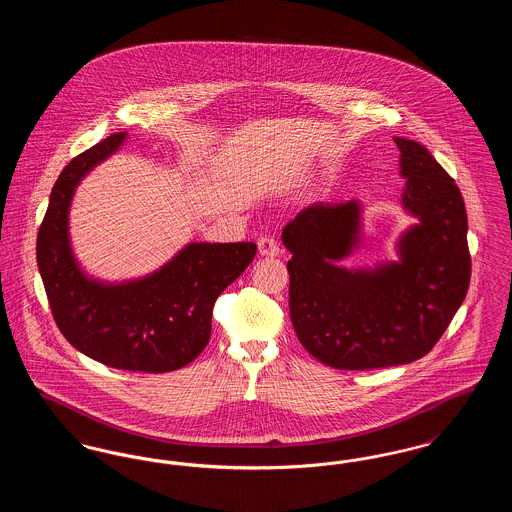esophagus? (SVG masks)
<instances>
[{"label":"esophagus","instance_id":"obj_1","mask_svg":"<svg viewBox=\"0 0 512 512\" xmlns=\"http://www.w3.org/2000/svg\"><path fill=\"white\" fill-rule=\"evenodd\" d=\"M257 245H259V253H261L263 257H276V255L280 253L278 242H276L272 236H261Z\"/></svg>","mask_w":512,"mask_h":512}]
</instances>
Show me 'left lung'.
I'll return each instance as SVG.
<instances>
[{
    "instance_id": "1",
    "label": "left lung",
    "mask_w": 512,
    "mask_h": 512,
    "mask_svg": "<svg viewBox=\"0 0 512 512\" xmlns=\"http://www.w3.org/2000/svg\"><path fill=\"white\" fill-rule=\"evenodd\" d=\"M407 178L403 207L418 219L399 240V261L347 270L361 240V203H315L282 232L292 253L290 317L301 345L324 365L366 370L407 365L432 351L470 284L466 209L432 153L393 138Z\"/></svg>"
}]
</instances>
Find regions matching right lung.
<instances>
[{"label":"right lung","mask_w":512,"mask_h":512,"mask_svg":"<svg viewBox=\"0 0 512 512\" xmlns=\"http://www.w3.org/2000/svg\"><path fill=\"white\" fill-rule=\"evenodd\" d=\"M105 138L59 174L38 230L36 259L49 309L61 334L90 359L132 372H171L190 365L211 338L213 305L257 253L253 242L186 245L146 278L105 284L88 278L69 242L74 188L122 146Z\"/></svg>","instance_id":"obj_1"}]
</instances>
